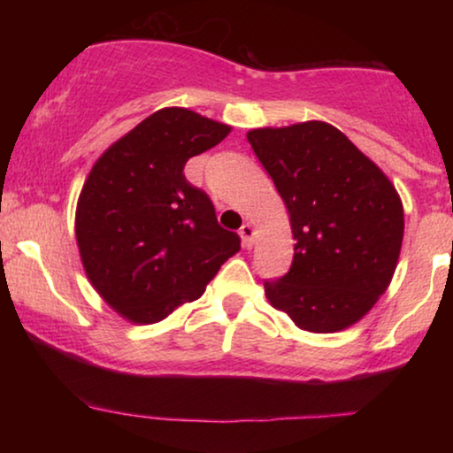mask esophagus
Segmentation results:
<instances>
[{
    "mask_svg": "<svg viewBox=\"0 0 453 453\" xmlns=\"http://www.w3.org/2000/svg\"><path fill=\"white\" fill-rule=\"evenodd\" d=\"M239 234H241V241H243V247H251L253 234H256V228H253L250 222H245V225L239 228Z\"/></svg>",
    "mask_w": 453,
    "mask_h": 453,
    "instance_id": "1",
    "label": "esophagus"
}]
</instances>
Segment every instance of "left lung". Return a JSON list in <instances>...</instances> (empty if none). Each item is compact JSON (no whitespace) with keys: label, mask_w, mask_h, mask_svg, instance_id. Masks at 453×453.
Wrapping results in <instances>:
<instances>
[{"label":"left lung","mask_w":453,"mask_h":453,"mask_svg":"<svg viewBox=\"0 0 453 453\" xmlns=\"http://www.w3.org/2000/svg\"><path fill=\"white\" fill-rule=\"evenodd\" d=\"M247 140L290 216L295 256L265 296L301 330L357 324L398 264L404 210L380 166L324 121L251 129Z\"/></svg>","instance_id":"8db88e82"}]
</instances>
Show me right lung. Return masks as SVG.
<instances>
[{"label":"right lung","instance_id":"add662e5","mask_svg":"<svg viewBox=\"0 0 453 453\" xmlns=\"http://www.w3.org/2000/svg\"><path fill=\"white\" fill-rule=\"evenodd\" d=\"M228 132L194 111L160 109L86 179L76 210L80 257L98 295L134 324H157L196 301L239 251V234L219 225L212 200L183 173Z\"/></svg>","mask_w":453,"mask_h":453}]
</instances>
